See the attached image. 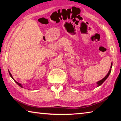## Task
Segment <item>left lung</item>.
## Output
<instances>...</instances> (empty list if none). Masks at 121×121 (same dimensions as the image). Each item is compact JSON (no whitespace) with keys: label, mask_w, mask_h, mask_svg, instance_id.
Returning <instances> with one entry per match:
<instances>
[{"label":"left lung","mask_w":121,"mask_h":121,"mask_svg":"<svg viewBox=\"0 0 121 121\" xmlns=\"http://www.w3.org/2000/svg\"><path fill=\"white\" fill-rule=\"evenodd\" d=\"M112 64H111V66H110V69H109V71H108V73L107 75H106V76L103 79H102L101 80H100V81H98V82L97 83V85H98V86H100L101 85L102 83H103L104 82H105V81H106V79L107 78H108V77L109 76V74H110V72H111V70H112Z\"/></svg>","instance_id":"obj_1"}]
</instances>
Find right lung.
I'll use <instances>...</instances> for the list:
<instances>
[{
    "instance_id": "obj_1",
    "label": "right lung",
    "mask_w": 121,
    "mask_h": 121,
    "mask_svg": "<svg viewBox=\"0 0 121 121\" xmlns=\"http://www.w3.org/2000/svg\"><path fill=\"white\" fill-rule=\"evenodd\" d=\"M9 75H10V76H11V77L12 78H13V80H14V81H15V82H16V84H17V85H19L20 86V87H22V88H23V86H22V84H20V83H18V82H16V81L15 80V79H14L13 78V77H12V74H11V73H10V72H9Z\"/></svg>"
}]
</instances>
